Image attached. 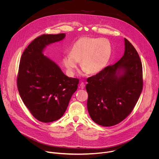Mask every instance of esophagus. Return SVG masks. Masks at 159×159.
Segmentation results:
<instances>
[{
    "instance_id": "1",
    "label": "esophagus",
    "mask_w": 159,
    "mask_h": 159,
    "mask_svg": "<svg viewBox=\"0 0 159 159\" xmlns=\"http://www.w3.org/2000/svg\"><path fill=\"white\" fill-rule=\"evenodd\" d=\"M80 87L81 88V89H84V87H85V84H84V82H81L80 83Z\"/></svg>"
}]
</instances>
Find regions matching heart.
I'll return each mask as SVG.
<instances>
[{
	"label": "heart",
	"instance_id": "obj_1",
	"mask_svg": "<svg viewBox=\"0 0 159 159\" xmlns=\"http://www.w3.org/2000/svg\"><path fill=\"white\" fill-rule=\"evenodd\" d=\"M112 53V47L106 38L82 37L77 40L69 54L62 58V63L70 76H74L79 61L84 72L96 74L107 65Z\"/></svg>",
	"mask_w": 159,
	"mask_h": 159
}]
</instances>
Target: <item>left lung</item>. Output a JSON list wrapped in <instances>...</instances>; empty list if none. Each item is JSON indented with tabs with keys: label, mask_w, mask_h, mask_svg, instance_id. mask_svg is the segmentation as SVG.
Returning <instances> with one entry per match:
<instances>
[{
	"label": "left lung",
	"mask_w": 159,
	"mask_h": 159,
	"mask_svg": "<svg viewBox=\"0 0 159 159\" xmlns=\"http://www.w3.org/2000/svg\"><path fill=\"white\" fill-rule=\"evenodd\" d=\"M124 41L122 58L87 79L89 114L103 126H114L125 120L137 104L143 88L139 53L126 38Z\"/></svg>",
	"instance_id": "left-lung-1"
}]
</instances>
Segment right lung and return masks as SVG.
Listing matches in <instances>:
<instances>
[{
    "label": "right lung",
    "mask_w": 159,
    "mask_h": 159,
    "mask_svg": "<svg viewBox=\"0 0 159 159\" xmlns=\"http://www.w3.org/2000/svg\"><path fill=\"white\" fill-rule=\"evenodd\" d=\"M65 37V33L43 34L28 45L20 58L19 93L33 116L43 123L62 117L78 87V79L65 75L55 61L43 55L48 45Z\"/></svg>",
    "instance_id": "add662e5"
}]
</instances>
